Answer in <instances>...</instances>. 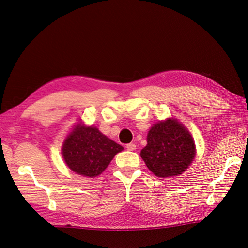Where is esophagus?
<instances>
[{"label": "esophagus", "instance_id": "1", "mask_svg": "<svg viewBox=\"0 0 248 248\" xmlns=\"http://www.w3.org/2000/svg\"><path fill=\"white\" fill-rule=\"evenodd\" d=\"M125 148H126V150L133 151V150L136 149V144H135V143H128V144L125 145Z\"/></svg>", "mask_w": 248, "mask_h": 248}]
</instances>
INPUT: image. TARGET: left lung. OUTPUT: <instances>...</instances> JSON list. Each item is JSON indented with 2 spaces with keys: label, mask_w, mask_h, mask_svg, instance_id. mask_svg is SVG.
Segmentation results:
<instances>
[{
  "label": "left lung",
  "mask_w": 248,
  "mask_h": 248,
  "mask_svg": "<svg viewBox=\"0 0 248 248\" xmlns=\"http://www.w3.org/2000/svg\"><path fill=\"white\" fill-rule=\"evenodd\" d=\"M148 144L140 156L152 173L172 177L183 173L195 157V144L188 131L176 119H168L152 126Z\"/></svg>",
  "instance_id": "8db88e82"
}]
</instances>
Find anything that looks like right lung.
Wrapping results in <instances>:
<instances>
[{
	"label": "right lung",
	"instance_id": "obj_1",
	"mask_svg": "<svg viewBox=\"0 0 248 248\" xmlns=\"http://www.w3.org/2000/svg\"><path fill=\"white\" fill-rule=\"evenodd\" d=\"M124 148L93 126H76L62 145V157L76 174L96 177Z\"/></svg>",
	"mask_w": 248,
	"mask_h": 248
}]
</instances>
